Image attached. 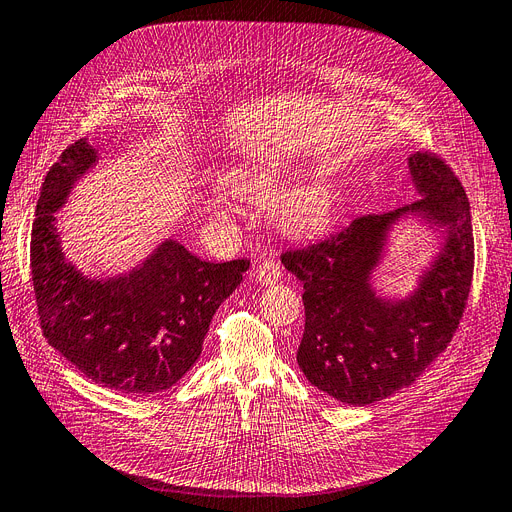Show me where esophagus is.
Masks as SVG:
<instances>
[{"label":"esophagus","instance_id":"1","mask_svg":"<svg viewBox=\"0 0 512 512\" xmlns=\"http://www.w3.org/2000/svg\"><path fill=\"white\" fill-rule=\"evenodd\" d=\"M282 278V268L274 259H265L255 268V280L263 286H272Z\"/></svg>","mask_w":512,"mask_h":512}]
</instances>
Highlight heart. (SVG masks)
<instances>
[{"label": "heart", "mask_w": 512, "mask_h": 512, "mask_svg": "<svg viewBox=\"0 0 512 512\" xmlns=\"http://www.w3.org/2000/svg\"><path fill=\"white\" fill-rule=\"evenodd\" d=\"M286 175V167L278 159H255L230 169L221 184L224 188L244 198V201H263L270 196ZM217 211H224V198L215 196L211 203ZM276 224L293 234H307L320 230L332 213V188L322 177L301 182L282 192L270 207Z\"/></svg>", "instance_id": "1"}]
</instances>
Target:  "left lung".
<instances>
[{"label":"left lung","instance_id":"1","mask_svg":"<svg viewBox=\"0 0 512 512\" xmlns=\"http://www.w3.org/2000/svg\"><path fill=\"white\" fill-rule=\"evenodd\" d=\"M418 201L362 215L322 240L282 253L303 282L305 330L297 364L307 381L349 406H368L412 385L448 347L471 293L475 242L469 198L431 152L408 159ZM420 214L449 232L442 253L406 300L373 293L369 274L399 216Z\"/></svg>","mask_w":512,"mask_h":512}]
</instances>
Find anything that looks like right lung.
Returning a JSON list of instances; mask_svg holds the SVG:
<instances>
[{
    "instance_id": "right-lung-1",
    "label": "right lung",
    "mask_w": 512,
    "mask_h": 512,
    "mask_svg": "<svg viewBox=\"0 0 512 512\" xmlns=\"http://www.w3.org/2000/svg\"><path fill=\"white\" fill-rule=\"evenodd\" d=\"M98 150L77 140L46 175L31 232V278L43 337L94 383L125 395L173 387L201 358L217 307L249 259L211 263L177 240L117 278H87L64 259L54 213Z\"/></svg>"
}]
</instances>
